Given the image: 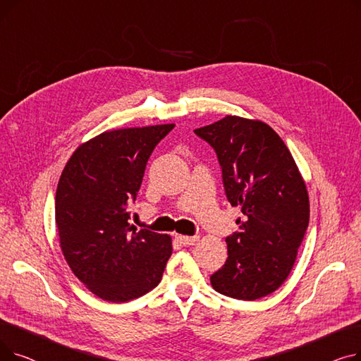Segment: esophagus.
<instances>
[{
    "instance_id": "obj_1",
    "label": "esophagus",
    "mask_w": 361,
    "mask_h": 361,
    "mask_svg": "<svg viewBox=\"0 0 361 361\" xmlns=\"http://www.w3.org/2000/svg\"><path fill=\"white\" fill-rule=\"evenodd\" d=\"M177 241L181 244V245H193L197 243L199 237H188V235H176Z\"/></svg>"
}]
</instances>
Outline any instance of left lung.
<instances>
[{
	"label": "left lung",
	"instance_id": "8db88e82",
	"mask_svg": "<svg viewBox=\"0 0 361 361\" xmlns=\"http://www.w3.org/2000/svg\"><path fill=\"white\" fill-rule=\"evenodd\" d=\"M222 169L225 195L240 206L238 231L226 237L228 257L211 276L215 291L257 300L290 275L309 226L307 188L288 147L259 120L226 116L195 130Z\"/></svg>",
	"mask_w": 361,
	"mask_h": 361
}]
</instances>
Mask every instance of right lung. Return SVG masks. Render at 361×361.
Wrapping results in <instances>:
<instances>
[{
  "instance_id": "obj_1",
  "label": "right lung",
  "mask_w": 361,
  "mask_h": 361,
  "mask_svg": "<svg viewBox=\"0 0 361 361\" xmlns=\"http://www.w3.org/2000/svg\"><path fill=\"white\" fill-rule=\"evenodd\" d=\"M174 124L105 131L74 150L55 195L63 255L89 291L124 302L155 288L173 253L166 234L136 231V200L147 159Z\"/></svg>"
}]
</instances>
